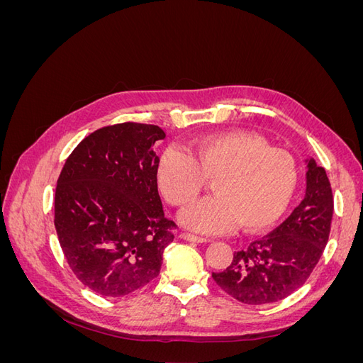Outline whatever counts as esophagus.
Wrapping results in <instances>:
<instances>
[{
  "mask_svg": "<svg viewBox=\"0 0 363 363\" xmlns=\"http://www.w3.org/2000/svg\"><path fill=\"white\" fill-rule=\"evenodd\" d=\"M179 238L183 239V240H189V242H196V244L207 242V239L200 238V236H195V235H191V233H180Z\"/></svg>",
  "mask_w": 363,
  "mask_h": 363,
  "instance_id": "34e87169",
  "label": "esophagus"
}]
</instances>
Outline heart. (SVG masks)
Masks as SVG:
<instances>
[{"instance_id":"heart-1","label":"heart","mask_w":363,"mask_h":363,"mask_svg":"<svg viewBox=\"0 0 363 363\" xmlns=\"http://www.w3.org/2000/svg\"><path fill=\"white\" fill-rule=\"evenodd\" d=\"M186 151L167 148L156 171L163 199L175 207L192 203L212 180L215 195L180 215L186 228L218 235L240 224L259 232L288 208L298 182V164L288 150L271 147L252 131L232 130L196 138Z\"/></svg>"}]
</instances>
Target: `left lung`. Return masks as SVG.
I'll use <instances>...</instances> for the list:
<instances>
[{
	"label": "left lung",
	"instance_id": "left-lung-1",
	"mask_svg": "<svg viewBox=\"0 0 363 363\" xmlns=\"http://www.w3.org/2000/svg\"><path fill=\"white\" fill-rule=\"evenodd\" d=\"M333 194L325 169L307 164L304 200L284 221L245 248L236 251L223 272H212L225 294L245 304L286 298L309 279L330 235Z\"/></svg>",
	"mask_w": 363,
	"mask_h": 363
}]
</instances>
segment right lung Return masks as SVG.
<instances>
[{
    "mask_svg": "<svg viewBox=\"0 0 363 363\" xmlns=\"http://www.w3.org/2000/svg\"><path fill=\"white\" fill-rule=\"evenodd\" d=\"M159 125L123 123L95 130L65 162L54 225L69 268L86 288L124 296L145 288L174 239L164 218L152 151Z\"/></svg>",
    "mask_w": 363,
    "mask_h": 363,
    "instance_id": "obj_1",
    "label": "right lung"
}]
</instances>
